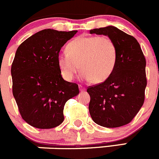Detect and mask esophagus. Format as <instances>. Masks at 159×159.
Masks as SVG:
<instances>
[{
    "instance_id": "esophagus-1",
    "label": "esophagus",
    "mask_w": 159,
    "mask_h": 159,
    "mask_svg": "<svg viewBox=\"0 0 159 159\" xmlns=\"http://www.w3.org/2000/svg\"><path fill=\"white\" fill-rule=\"evenodd\" d=\"M79 88H80V91H85V90H86V88H85L83 86H82V85H80Z\"/></svg>"
}]
</instances>
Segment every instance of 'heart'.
Listing matches in <instances>:
<instances>
[{"mask_svg": "<svg viewBox=\"0 0 159 159\" xmlns=\"http://www.w3.org/2000/svg\"><path fill=\"white\" fill-rule=\"evenodd\" d=\"M66 50L58 55L57 62L68 81L74 78L80 67L82 80L103 83L111 76L117 63V47L108 36H80L67 45Z\"/></svg>", "mask_w": 159, "mask_h": 159, "instance_id": "b5f03b06", "label": "heart"}]
</instances>
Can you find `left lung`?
I'll use <instances>...</instances> for the list:
<instances>
[{
    "mask_svg": "<svg viewBox=\"0 0 159 159\" xmlns=\"http://www.w3.org/2000/svg\"><path fill=\"white\" fill-rule=\"evenodd\" d=\"M90 34L111 38L117 47L115 68L107 80L87 88L93 120L105 128L129 124L144 101L146 60L138 41L114 26L95 28Z\"/></svg>",
    "mask_w": 159,
    "mask_h": 159,
    "instance_id": "1",
    "label": "left lung"
}]
</instances>
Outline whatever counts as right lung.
<instances>
[{
	"label": "right lung",
	"instance_id": "obj_1",
	"mask_svg": "<svg viewBox=\"0 0 159 159\" xmlns=\"http://www.w3.org/2000/svg\"><path fill=\"white\" fill-rule=\"evenodd\" d=\"M76 32L42 30L17 49L11 70L12 92L22 119L34 128L61 125L66 103L80 93L76 83L63 80L57 62L61 48Z\"/></svg>",
	"mask_w": 159,
	"mask_h": 159
}]
</instances>
